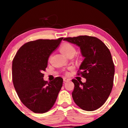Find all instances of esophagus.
Returning a JSON list of instances; mask_svg holds the SVG:
<instances>
[{"label":"esophagus","instance_id":"1","mask_svg":"<svg viewBox=\"0 0 128 128\" xmlns=\"http://www.w3.org/2000/svg\"><path fill=\"white\" fill-rule=\"evenodd\" d=\"M69 78H64V82H68V81H69Z\"/></svg>","mask_w":128,"mask_h":128}]
</instances>
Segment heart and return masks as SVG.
Listing matches in <instances>:
<instances>
[{
    "label": "heart",
    "mask_w": 128,
    "mask_h": 128,
    "mask_svg": "<svg viewBox=\"0 0 128 128\" xmlns=\"http://www.w3.org/2000/svg\"><path fill=\"white\" fill-rule=\"evenodd\" d=\"M60 51L61 53H62L66 56L70 54L74 55V54L76 53V50H75L74 47L72 45L68 43L64 44V45H62L60 48Z\"/></svg>",
    "instance_id": "b5f03b06"
}]
</instances>
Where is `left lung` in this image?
I'll return each mask as SVG.
<instances>
[{
  "mask_svg": "<svg viewBox=\"0 0 128 128\" xmlns=\"http://www.w3.org/2000/svg\"><path fill=\"white\" fill-rule=\"evenodd\" d=\"M80 47L84 57L78 75L85 83L73 79L72 97L82 110L92 111L101 107L108 99L113 87L115 67L109 49L98 38L80 36L64 39Z\"/></svg>",
  "mask_w": 128,
  "mask_h": 128,
  "instance_id": "left-lung-1",
  "label": "left lung"
}]
</instances>
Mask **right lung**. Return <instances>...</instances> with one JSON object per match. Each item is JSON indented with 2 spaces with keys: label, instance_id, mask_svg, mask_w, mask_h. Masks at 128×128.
<instances>
[{
  "label": "right lung",
  "instance_id": "obj_1",
  "mask_svg": "<svg viewBox=\"0 0 128 128\" xmlns=\"http://www.w3.org/2000/svg\"><path fill=\"white\" fill-rule=\"evenodd\" d=\"M63 38L30 41L19 49L13 60L14 87L22 104L35 113L50 110L62 88V78L48 82L44 80L42 72L48 66L49 56Z\"/></svg>",
  "mask_w": 128,
  "mask_h": 128
}]
</instances>
